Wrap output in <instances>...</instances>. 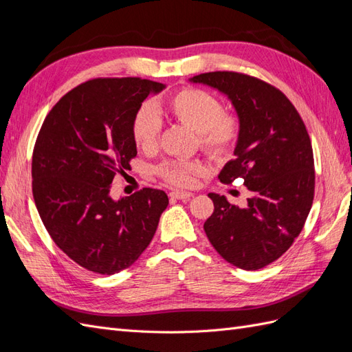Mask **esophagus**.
<instances>
[{
	"instance_id": "1",
	"label": "esophagus",
	"mask_w": 352,
	"mask_h": 352,
	"mask_svg": "<svg viewBox=\"0 0 352 352\" xmlns=\"http://www.w3.org/2000/svg\"><path fill=\"white\" fill-rule=\"evenodd\" d=\"M170 198L173 199H189L190 197H192V192H184V190H173V192L168 194Z\"/></svg>"
}]
</instances>
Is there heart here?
<instances>
[{
  "label": "heart",
  "instance_id": "obj_1",
  "mask_svg": "<svg viewBox=\"0 0 352 352\" xmlns=\"http://www.w3.org/2000/svg\"><path fill=\"white\" fill-rule=\"evenodd\" d=\"M166 111L175 122L195 131L199 148L210 158L220 162L235 151L241 136V120L236 114L225 111L221 101L212 94L194 87L180 88L166 101ZM131 132L141 151L153 153L158 146L162 119L150 105H142L133 116ZM155 172L166 184L185 188L192 185L204 167L198 160H168Z\"/></svg>",
  "mask_w": 352,
  "mask_h": 352
}]
</instances>
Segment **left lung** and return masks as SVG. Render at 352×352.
Segmentation results:
<instances>
[{
    "instance_id": "left-lung-1",
    "label": "left lung",
    "mask_w": 352,
    "mask_h": 352,
    "mask_svg": "<svg viewBox=\"0 0 352 352\" xmlns=\"http://www.w3.org/2000/svg\"><path fill=\"white\" fill-rule=\"evenodd\" d=\"M226 94L241 120V136L219 175L250 189L238 207L208 194L214 211L204 230L214 250L243 270H258L289 250L314 198V157L305 124L294 104L273 85L238 72L201 73L190 79Z\"/></svg>"
}]
</instances>
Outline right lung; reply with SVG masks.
<instances>
[{
  "instance_id": "obj_1",
  "label": "right lung",
  "mask_w": 352,
  "mask_h": 352,
  "mask_svg": "<svg viewBox=\"0 0 352 352\" xmlns=\"http://www.w3.org/2000/svg\"><path fill=\"white\" fill-rule=\"evenodd\" d=\"M163 83L97 78L78 85L51 109L32 155V194L51 239L80 267L114 274L150 245L168 204L164 190L144 188L110 197L116 175L136 157L135 113Z\"/></svg>"
}]
</instances>
